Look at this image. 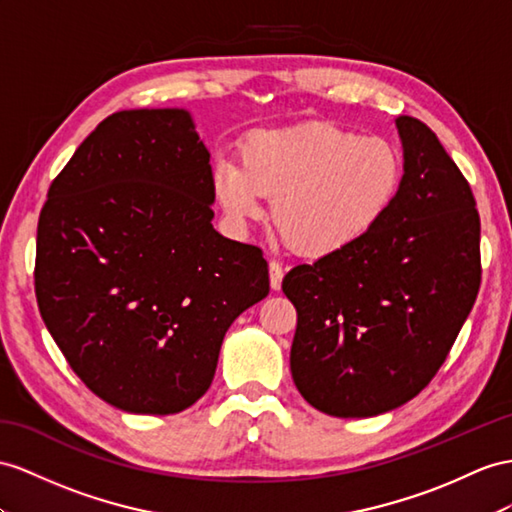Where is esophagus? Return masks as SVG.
<instances>
[{
  "instance_id": "1",
  "label": "esophagus",
  "mask_w": 512,
  "mask_h": 512,
  "mask_svg": "<svg viewBox=\"0 0 512 512\" xmlns=\"http://www.w3.org/2000/svg\"><path fill=\"white\" fill-rule=\"evenodd\" d=\"M268 270H270V287L274 292L277 290H281V281H283V266L279 264V261H274V259H270V264H268Z\"/></svg>"
}]
</instances>
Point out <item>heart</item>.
<instances>
[{
    "instance_id": "heart-1",
    "label": "heart",
    "mask_w": 512,
    "mask_h": 512,
    "mask_svg": "<svg viewBox=\"0 0 512 512\" xmlns=\"http://www.w3.org/2000/svg\"><path fill=\"white\" fill-rule=\"evenodd\" d=\"M214 192L233 225L274 218L309 257H329L365 238L402 186V157L385 138L313 121L261 129L242 142L240 162L220 160Z\"/></svg>"
}]
</instances>
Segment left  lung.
Returning <instances> with one entry per match:
<instances>
[{"label":"left lung","mask_w":512,"mask_h":512,"mask_svg":"<svg viewBox=\"0 0 512 512\" xmlns=\"http://www.w3.org/2000/svg\"><path fill=\"white\" fill-rule=\"evenodd\" d=\"M400 192L361 238L285 274L296 307L292 378L318 411L372 417L439 372L480 290V216L467 179L428 125L396 119Z\"/></svg>","instance_id":"8db88e82"}]
</instances>
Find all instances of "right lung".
Returning a JSON list of instances; mask_svg holds the SVG:
<instances>
[{
    "label": "right lung",
    "instance_id": "obj_1",
    "mask_svg": "<svg viewBox=\"0 0 512 512\" xmlns=\"http://www.w3.org/2000/svg\"><path fill=\"white\" fill-rule=\"evenodd\" d=\"M212 179L190 112L164 108L108 116L51 181L38 309L73 372L116 409L192 406L233 320L270 292L259 248L212 227Z\"/></svg>",
    "mask_w": 512,
    "mask_h": 512
}]
</instances>
